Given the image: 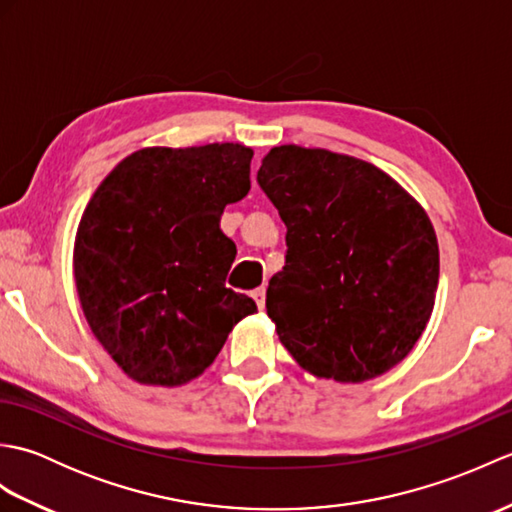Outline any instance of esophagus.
Here are the masks:
<instances>
[{
	"label": "esophagus",
	"mask_w": 512,
	"mask_h": 512,
	"mask_svg": "<svg viewBox=\"0 0 512 512\" xmlns=\"http://www.w3.org/2000/svg\"><path fill=\"white\" fill-rule=\"evenodd\" d=\"M253 299H255V303H257V308L264 310V308H266V288L262 286V288L253 290Z\"/></svg>",
	"instance_id": "34e87169"
}]
</instances>
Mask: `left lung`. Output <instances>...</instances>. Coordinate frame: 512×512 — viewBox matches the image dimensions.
<instances>
[{"mask_svg": "<svg viewBox=\"0 0 512 512\" xmlns=\"http://www.w3.org/2000/svg\"><path fill=\"white\" fill-rule=\"evenodd\" d=\"M259 187L288 233L266 310L301 369L336 383L389 372L431 319L440 250L427 211L372 162L279 145Z\"/></svg>", "mask_w": 512, "mask_h": 512, "instance_id": "left-lung-1", "label": "left lung"}]
</instances>
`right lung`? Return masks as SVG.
I'll use <instances>...</instances> for the list:
<instances>
[{"label":"right lung","mask_w":512,"mask_h":512,"mask_svg":"<svg viewBox=\"0 0 512 512\" xmlns=\"http://www.w3.org/2000/svg\"><path fill=\"white\" fill-rule=\"evenodd\" d=\"M239 143L143 147L107 173L74 237V284L96 341L140 385L204 374L255 301L226 288L220 217L250 191Z\"/></svg>","instance_id":"obj_1"}]
</instances>
